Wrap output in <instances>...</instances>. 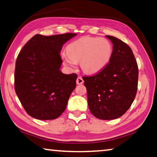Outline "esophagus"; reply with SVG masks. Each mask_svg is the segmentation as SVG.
<instances>
[{
    "instance_id": "1",
    "label": "esophagus",
    "mask_w": 157,
    "mask_h": 157,
    "mask_svg": "<svg viewBox=\"0 0 157 157\" xmlns=\"http://www.w3.org/2000/svg\"><path fill=\"white\" fill-rule=\"evenodd\" d=\"M76 82L78 84H82L84 83V79H82V77H78V78H77Z\"/></svg>"
}]
</instances>
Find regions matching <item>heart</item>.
Listing matches in <instances>:
<instances>
[{"instance_id": "1", "label": "heart", "mask_w": 157, "mask_h": 157, "mask_svg": "<svg viewBox=\"0 0 157 157\" xmlns=\"http://www.w3.org/2000/svg\"><path fill=\"white\" fill-rule=\"evenodd\" d=\"M67 51L62 55L65 65L73 68L77 62H80L82 70L94 74L104 69L109 63L113 47L104 38L83 37L68 45Z\"/></svg>"}]
</instances>
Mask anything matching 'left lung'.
Returning <instances> with one entry per match:
<instances>
[{"mask_svg":"<svg viewBox=\"0 0 157 157\" xmlns=\"http://www.w3.org/2000/svg\"><path fill=\"white\" fill-rule=\"evenodd\" d=\"M113 44L107 66L93 76H84L88 104L95 117L110 120L120 117L131 106L138 86L139 71L132 49L114 36H106Z\"/></svg>","mask_w":157,"mask_h":157,"instance_id":"1","label":"left lung"}]
</instances>
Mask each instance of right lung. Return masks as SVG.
Returning <instances> with one entry per match:
<instances>
[{
  "label": "right lung",
  "mask_w": 157,
  "mask_h": 157,
  "mask_svg": "<svg viewBox=\"0 0 157 157\" xmlns=\"http://www.w3.org/2000/svg\"><path fill=\"white\" fill-rule=\"evenodd\" d=\"M76 33L32 37L17 57L14 74L16 95L28 115L40 120L59 117L76 86L78 75L59 70L65 42Z\"/></svg>",
  "instance_id": "1"
}]
</instances>
